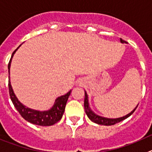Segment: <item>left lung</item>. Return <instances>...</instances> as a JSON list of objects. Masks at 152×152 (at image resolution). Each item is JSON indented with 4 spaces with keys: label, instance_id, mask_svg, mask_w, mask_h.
Returning <instances> with one entry per match:
<instances>
[{
    "label": "left lung",
    "instance_id": "8db88e82",
    "mask_svg": "<svg viewBox=\"0 0 152 152\" xmlns=\"http://www.w3.org/2000/svg\"><path fill=\"white\" fill-rule=\"evenodd\" d=\"M120 42L122 44L126 43V42L123 40L122 39H120ZM138 104L136 105V107L130 113H129L126 115L124 116V117H118V118H107V117H102V116H99L98 114L95 113V112H93L91 110V107L89 106V102H88V95H87V93L86 91H85V100H84V107H85V111H86V113L87 114L88 118L92 121V122L95 123L97 124H100V125H104V126H111V125H114V124H117V123L120 122V121H122V120H125L126 119L127 117H129V116L132 115L133 112L136 110V109L137 108Z\"/></svg>",
    "mask_w": 152,
    "mask_h": 152
}]
</instances>
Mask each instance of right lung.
I'll list each match as a JSON object with an SVG mask.
<instances>
[{
	"mask_svg": "<svg viewBox=\"0 0 152 152\" xmlns=\"http://www.w3.org/2000/svg\"><path fill=\"white\" fill-rule=\"evenodd\" d=\"M19 46L16 50L13 51V54L11 56V58L10 60L9 64H8V72L10 75V65H11L12 58L13 55L17 50V49L20 47ZM9 92L10 99L13 102V105L16 107V109L18 110L20 115L27 120L28 122L31 123L32 124H35L38 126H52L57 123L62 118L63 114L64 113L65 110V107H66V102L69 98V95H70L72 90H69L66 94L64 95L58 97L56 98L55 102H54V105L52 107H50L49 110H44V111H40V110H34V109L29 108L28 107L22 104L16 96V95L13 92V88L11 86V83H10V79L9 76Z\"/></svg>",
	"mask_w": 152,
	"mask_h": 152,
	"instance_id": "right-lung-1",
	"label": "right lung"
}]
</instances>
